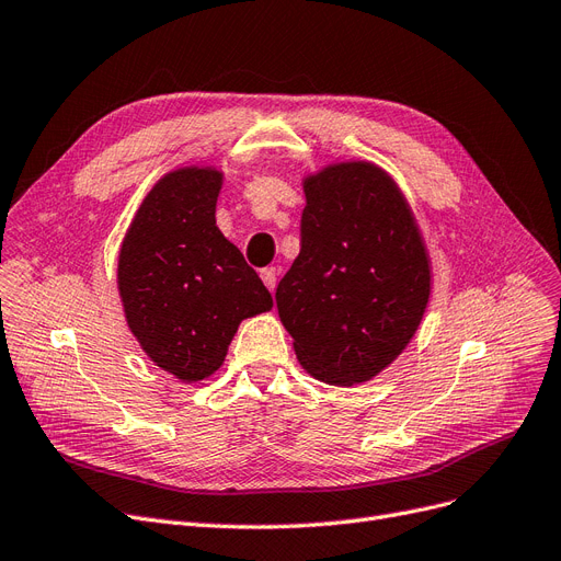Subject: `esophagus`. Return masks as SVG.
<instances>
[{"mask_svg":"<svg viewBox=\"0 0 561 561\" xmlns=\"http://www.w3.org/2000/svg\"><path fill=\"white\" fill-rule=\"evenodd\" d=\"M261 279L270 288V291H275V286H277V267H263L261 270Z\"/></svg>","mask_w":561,"mask_h":561,"instance_id":"obj_1","label":"esophagus"}]
</instances>
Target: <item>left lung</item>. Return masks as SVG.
<instances>
[{"label": "left lung", "instance_id": "1", "mask_svg": "<svg viewBox=\"0 0 561 561\" xmlns=\"http://www.w3.org/2000/svg\"><path fill=\"white\" fill-rule=\"evenodd\" d=\"M300 254L277 309L300 365L330 386L377 377L419 330L430 261L409 203L379 165L348 161L305 180Z\"/></svg>", "mask_w": 561, "mask_h": 561}]
</instances>
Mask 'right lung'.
<instances>
[{"mask_svg":"<svg viewBox=\"0 0 561 561\" xmlns=\"http://www.w3.org/2000/svg\"><path fill=\"white\" fill-rule=\"evenodd\" d=\"M221 173L180 169L145 196L119 249L117 286L131 333L180 381L217 371L242 319L273 296L215 221Z\"/></svg>","mask_w":561,"mask_h":561,"instance_id":"add662e5","label":"right lung"}]
</instances>
